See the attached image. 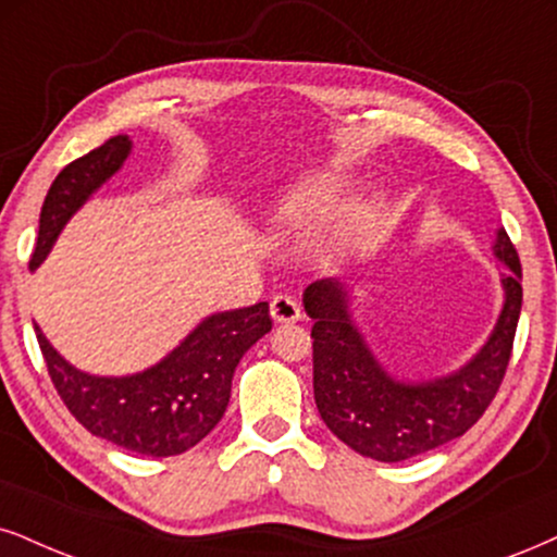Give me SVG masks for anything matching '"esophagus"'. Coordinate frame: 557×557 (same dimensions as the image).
Segmentation results:
<instances>
[{"mask_svg": "<svg viewBox=\"0 0 557 557\" xmlns=\"http://www.w3.org/2000/svg\"><path fill=\"white\" fill-rule=\"evenodd\" d=\"M271 318L276 322H297L301 318L299 301L289 294H276L271 299Z\"/></svg>", "mask_w": 557, "mask_h": 557, "instance_id": "1", "label": "esophagus"}]
</instances>
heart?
Returning a JSON list of instances; mask_svg holds the SVG:
<instances>
[{
    "label": "heart",
    "instance_id": "heart-1",
    "mask_svg": "<svg viewBox=\"0 0 557 557\" xmlns=\"http://www.w3.org/2000/svg\"><path fill=\"white\" fill-rule=\"evenodd\" d=\"M343 194H346V181H341V177H318V181L299 185L297 190H292L281 201L276 211V224L284 232H292V235H305L314 224H320L322 219H327L338 209ZM376 216L380 214H376L374 203L354 206L346 214L343 235H346V239H351V243L363 239L374 230Z\"/></svg>",
    "mask_w": 557,
    "mask_h": 557
}]
</instances>
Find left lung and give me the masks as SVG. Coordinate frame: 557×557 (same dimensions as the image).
Masks as SVG:
<instances>
[{"instance_id":"left-lung-1","label":"left lung","mask_w":557,"mask_h":557,"mask_svg":"<svg viewBox=\"0 0 557 557\" xmlns=\"http://www.w3.org/2000/svg\"><path fill=\"white\" fill-rule=\"evenodd\" d=\"M493 250L509 265L496 331L468 367L434 382H395L354 327L338 281L307 286L314 403L343 444L380 462H403L462 436L488 410L509 367L521 312V263L506 230H498Z\"/></svg>"}]
</instances>
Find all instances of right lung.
<instances>
[{
	"instance_id": "obj_1",
	"label": "right lung",
	"mask_w": 557,
	"mask_h": 557,
	"mask_svg": "<svg viewBox=\"0 0 557 557\" xmlns=\"http://www.w3.org/2000/svg\"><path fill=\"white\" fill-rule=\"evenodd\" d=\"M128 152V136H113L61 170L40 209L30 271L44 263L66 219L121 168ZM271 325L268 301L211 314L168 359L132 376L79 372L53 351L40 327L36 335L53 387L89 434L136 455L173 457L196 446L222 421L239 359Z\"/></svg>"
}]
</instances>
